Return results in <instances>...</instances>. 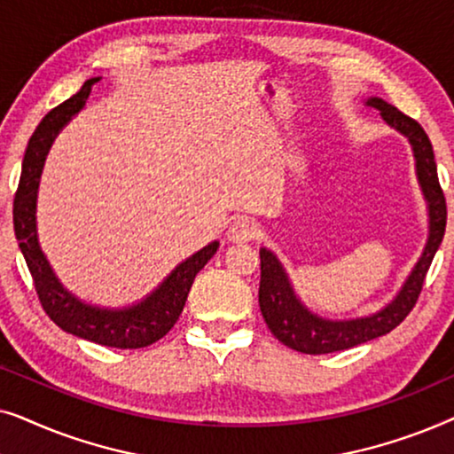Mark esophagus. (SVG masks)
Here are the masks:
<instances>
[{
    "mask_svg": "<svg viewBox=\"0 0 454 454\" xmlns=\"http://www.w3.org/2000/svg\"><path fill=\"white\" fill-rule=\"evenodd\" d=\"M260 229L254 221L247 219V216H239L235 219L231 225H229L227 231V239L233 241V244H247V241L258 239Z\"/></svg>",
    "mask_w": 454,
    "mask_h": 454,
    "instance_id": "34e87169",
    "label": "esophagus"
}]
</instances>
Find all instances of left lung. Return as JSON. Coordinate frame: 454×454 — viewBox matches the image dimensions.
Returning <instances> with one entry per match:
<instances>
[{"label": "left lung", "mask_w": 454, "mask_h": 454, "mask_svg": "<svg viewBox=\"0 0 454 454\" xmlns=\"http://www.w3.org/2000/svg\"><path fill=\"white\" fill-rule=\"evenodd\" d=\"M370 107L380 111L384 121L401 134H405L411 142L415 153V167H418V177L424 190L427 207H430V238H427L426 250L421 254L419 262L415 264L411 275H409L405 287L388 303L382 312L368 318L347 320V322H331L308 312L297 300L294 289H291L289 278L285 275L283 266L278 264L275 254L269 250H260V312L264 316L266 326L270 333L281 340L283 345L300 353L309 356H322V353H334L351 349V347L368 343L372 339L382 337L401 325L411 312L419 300L421 287H424L427 269H430L434 254L440 247L446 229V198L438 182L436 160H434V148L427 138L426 129L419 126L413 117H409L393 105L382 98H368Z\"/></svg>", "instance_id": "obj_1"}]
</instances>
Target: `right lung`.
<instances>
[{
	"label": "right lung",
	"mask_w": 454,
	"mask_h": 454,
	"mask_svg": "<svg viewBox=\"0 0 454 454\" xmlns=\"http://www.w3.org/2000/svg\"><path fill=\"white\" fill-rule=\"evenodd\" d=\"M97 80L98 78L86 80L76 95L49 111L36 126L35 134L30 136L22 160L20 182H18L14 196V231L24 260H27L30 277H33L41 306L61 331L105 347L138 349V347L153 345L154 340L163 339L171 331L179 314H182L185 300H188L192 283H194L198 272L204 269V264L215 256L219 244L213 241L200 252H196L194 256L179 264L151 297H146L145 301L129 309L109 312V309L90 308L61 287L47 258L43 256L39 241H36V188H39L41 169L53 138L72 120V115L84 107Z\"/></svg>",
	"instance_id": "obj_1"
}]
</instances>
